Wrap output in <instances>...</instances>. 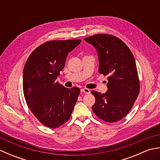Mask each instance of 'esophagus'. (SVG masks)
Here are the masks:
<instances>
[{
    "label": "esophagus",
    "instance_id": "34e87169",
    "mask_svg": "<svg viewBox=\"0 0 160 160\" xmlns=\"http://www.w3.org/2000/svg\"><path fill=\"white\" fill-rule=\"evenodd\" d=\"M81 91H82V92H83V93H86V94H89L91 92L90 90L89 89H87V88H83V89H81Z\"/></svg>",
    "mask_w": 160,
    "mask_h": 160
}]
</instances>
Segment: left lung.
Listing matches in <instances>:
<instances>
[{
	"label": "left lung",
	"mask_w": 160,
	"mask_h": 160,
	"mask_svg": "<svg viewBox=\"0 0 160 160\" xmlns=\"http://www.w3.org/2000/svg\"><path fill=\"white\" fill-rule=\"evenodd\" d=\"M84 40L97 49L99 73L108 76L106 93L91 91L96 98L92 110L104 122H118L130 111L140 93L134 56L127 45L114 36L101 33Z\"/></svg>",
	"instance_id": "1"
}]
</instances>
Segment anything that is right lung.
I'll return each instance as SVG.
<instances>
[{"instance_id": "right-lung-1", "label": "right lung", "mask_w": 160, "mask_h": 160, "mask_svg": "<svg viewBox=\"0 0 160 160\" xmlns=\"http://www.w3.org/2000/svg\"><path fill=\"white\" fill-rule=\"evenodd\" d=\"M80 42V39L46 42L33 50L26 61L22 76L26 103L49 128L60 127L69 120L80 93L79 88L68 89L56 81L68 53Z\"/></svg>"}]
</instances>
